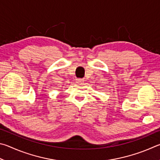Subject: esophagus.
<instances>
[{"label": "esophagus", "instance_id": "1", "mask_svg": "<svg viewBox=\"0 0 160 160\" xmlns=\"http://www.w3.org/2000/svg\"><path fill=\"white\" fill-rule=\"evenodd\" d=\"M76 82L77 83H83L84 80L82 79V78H77V79H76Z\"/></svg>", "mask_w": 160, "mask_h": 160}]
</instances>
